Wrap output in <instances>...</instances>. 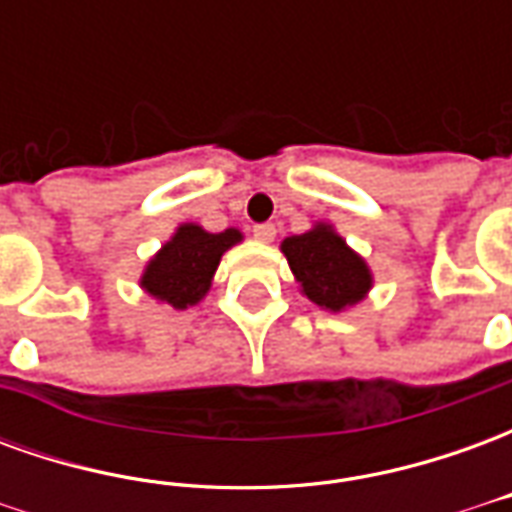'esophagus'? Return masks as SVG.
I'll use <instances>...</instances> for the list:
<instances>
[{"label":"esophagus","instance_id":"obj_1","mask_svg":"<svg viewBox=\"0 0 512 512\" xmlns=\"http://www.w3.org/2000/svg\"><path fill=\"white\" fill-rule=\"evenodd\" d=\"M252 233H255L257 241H274L277 227H274L271 222H263V224H255V227H252Z\"/></svg>","mask_w":512,"mask_h":512}]
</instances>
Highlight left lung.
Wrapping results in <instances>:
<instances>
[{"instance_id":"left-lung-1","label":"left lung","mask_w":512,"mask_h":512,"mask_svg":"<svg viewBox=\"0 0 512 512\" xmlns=\"http://www.w3.org/2000/svg\"><path fill=\"white\" fill-rule=\"evenodd\" d=\"M301 290L323 310L340 312L365 299L370 290V271L365 260L354 255L329 224H318L310 233L290 235L282 241Z\"/></svg>"}]
</instances>
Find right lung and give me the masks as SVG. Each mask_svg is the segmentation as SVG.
Here are the masks:
<instances>
[{
  "instance_id": "obj_1",
  "label": "right lung",
  "mask_w": 512,
  "mask_h": 512,
  "mask_svg": "<svg viewBox=\"0 0 512 512\" xmlns=\"http://www.w3.org/2000/svg\"><path fill=\"white\" fill-rule=\"evenodd\" d=\"M238 241V230L205 233L197 224H183L172 241L161 246V252L150 260L142 288L153 299L167 301L175 310H186L208 293L219 260Z\"/></svg>"
}]
</instances>
